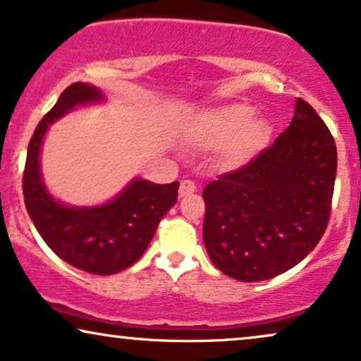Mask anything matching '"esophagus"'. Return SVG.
Wrapping results in <instances>:
<instances>
[{
  "mask_svg": "<svg viewBox=\"0 0 361 361\" xmlns=\"http://www.w3.org/2000/svg\"><path fill=\"white\" fill-rule=\"evenodd\" d=\"M195 191H196V185L193 183V181H191V180L181 181V185H180V196H181V198H183V196H188L191 193H195Z\"/></svg>",
  "mask_w": 361,
  "mask_h": 361,
  "instance_id": "esophagus-1",
  "label": "esophagus"
}]
</instances>
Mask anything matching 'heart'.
<instances>
[{"instance_id":"1","label":"heart","mask_w":361,"mask_h":361,"mask_svg":"<svg viewBox=\"0 0 361 361\" xmlns=\"http://www.w3.org/2000/svg\"><path fill=\"white\" fill-rule=\"evenodd\" d=\"M255 108L243 102L213 106L195 116L186 136L195 147L216 149L218 165L240 170L267 148L271 128L263 118L253 116Z\"/></svg>"}]
</instances>
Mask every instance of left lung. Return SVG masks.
<instances>
[{
	"instance_id": "left-lung-1",
	"label": "left lung",
	"mask_w": 361,
	"mask_h": 361,
	"mask_svg": "<svg viewBox=\"0 0 361 361\" xmlns=\"http://www.w3.org/2000/svg\"><path fill=\"white\" fill-rule=\"evenodd\" d=\"M335 176V140L298 98L270 148L203 190V241L214 267L252 283L298 264L325 233Z\"/></svg>"
}]
</instances>
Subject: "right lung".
<instances>
[{
  "mask_svg": "<svg viewBox=\"0 0 361 361\" xmlns=\"http://www.w3.org/2000/svg\"><path fill=\"white\" fill-rule=\"evenodd\" d=\"M103 91L73 83L38 123L28 145L23 195L31 221L49 248L66 263L93 275H115L138 262L158 223L176 203L178 181L157 185L136 176L120 193L94 207H75L49 193L41 173V148L49 126L80 106L103 104Z\"/></svg>",
  "mask_w": 361,
  "mask_h": 361,
  "instance_id": "1",
  "label": "right lung"
}]
</instances>
